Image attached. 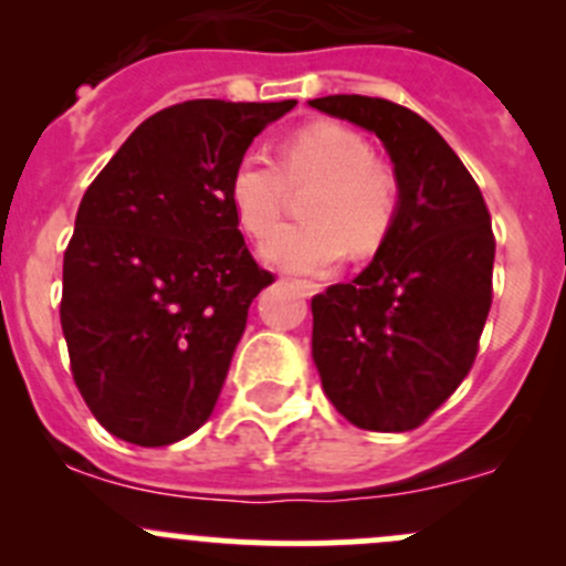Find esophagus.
<instances>
[{"label": "esophagus", "mask_w": 566, "mask_h": 566, "mask_svg": "<svg viewBox=\"0 0 566 566\" xmlns=\"http://www.w3.org/2000/svg\"><path fill=\"white\" fill-rule=\"evenodd\" d=\"M290 282H293L295 287H298L304 295H315V293H319V290H323V284L310 282V279H290Z\"/></svg>", "instance_id": "esophagus-1"}]
</instances>
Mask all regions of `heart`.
Masks as SVG:
<instances>
[{
  "mask_svg": "<svg viewBox=\"0 0 566 566\" xmlns=\"http://www.w3.org/2000/svg\"><path fill=\"white\" fill-rule=\"evenodd\" d=\"M290 186L306 191L298 224H287L262 247L268 262L290 271H325L345 249L375 254L399 213V177L373 156V145L342 123H310L282 145V161L243 153L230 175V202L243 230L271 235L282 219Z\"/></svg>",
  "mask_w": 566,
  "mask_h": 566,
  "instance_id": "b5f03b06",
  "label": "heart"
}]
</instances>
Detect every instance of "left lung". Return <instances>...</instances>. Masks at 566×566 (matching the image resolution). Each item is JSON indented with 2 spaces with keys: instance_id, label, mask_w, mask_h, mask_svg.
Masks as SVG:
<instances>
[{
  "instance_id": "obj_1",
  "label": "left lung",
  "mask_w": 566,
  "mask_h": 566,
  "mask_svg": "<svg viewBox=\"0 0 566 566\" xmlns=\"http://www.w3.org/2000/svg\"><path fill=\"white\" fill-rule=\"evenodd\" d=\"M373 130L399 177V213L350 284L312 298V356L325 397L350 424H424L471 373L493 304L495 235L476 180L410 108L367 95L310 101Z\"/></svg>"
}]
</instances>
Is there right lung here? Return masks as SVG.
Listing matches in <instances>:
<instances>
[{"label": "right lung", "instance_id": "obj_1", "mask_svg": "<svg viewBox=\"0 0 566 566\" xmlns=\"http://www.w3.org/2000/svg\"><path fill=\"white\" fill-rule=\"evenodd\" d=\"M295 101H186L147 117L90 182L62 262L73 384L112 436L182 441L210 419L251 301L273 282L230 175Z\"/></svg>", "mask_w": 566, "mask_h": 566}]
</instances>
